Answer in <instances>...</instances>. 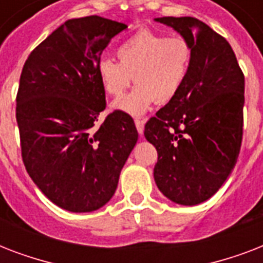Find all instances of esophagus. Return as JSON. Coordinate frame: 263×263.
<instances>
[{
	"label": "esophagus",
	"mask_w": 263,
	"mask_h": 263,
	"mask_svg": "<svg viewBox=\"0 0 263 263\" xmlns=\"http://www.w3.org/2000/svg\"><path fill=\"white\" fill-rule=\"evenodd\" d=\"M135 125H136V129L139 132V135H142L144 131V121L140 119H136L135 120Z\"/></svg>",
	"instance_id": "34e87169"
}]
</instances>
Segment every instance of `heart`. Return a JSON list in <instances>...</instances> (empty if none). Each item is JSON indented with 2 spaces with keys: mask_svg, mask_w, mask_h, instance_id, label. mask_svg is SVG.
<instances>
[{
  "mask_svg": "<svg viewBox=\"0 0 263 263\" xmlns=\"http://www.w3.org/2000/svg\"><path fill=\"white\" fill-rule=\"evenodd\" d=\"M191 46L183 36H165L157 31H136L117 49L120 61L99 60L97 73L105 92L120 97L135 80L136 87L116 101L113 107L140 116L158 101L166 103L179 94L187 78Z\"/></svg>",
  "mask_w": 263,
  "mask_h": 263,
  "instance_id": "obj_1",
  "label": "heart"
}]
</instances>
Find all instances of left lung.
<instances>
[{
  "instance_id": "1",
  "label": "left lung",
  "mask_w": 263,
  "mask_h": 263,
  "mask_svg": "<svg viewBox=\"0 0 263 263\" xmlns=\"http://www.w3.org/2000/svg\"><path fill=\"white\" fill-rule=\"evenodd\" d=\"M187 39L191 61L179 94L157 111L144 136L157 148L154 180L169 200L195 206L235 168L243 136L245 76L227 39L195 17H158Z\"/></svg>"
}]
</instances>
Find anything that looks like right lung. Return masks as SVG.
<instances>
[{
  "mask_svg": "<svg viewBox=\"0 0 263 263\" xmlns=\"http://www.w3.org/2000/svg\"><path fill=\"white\" fill-rule=\"evenodd\" d=\"M127 27L101 16L69 18L23 67L16 98L23 162L43 195L68 212L105 206L138 142L135 123L124 111L97 127L106 105L97 67Z\"/></svg>",
  "mask_w": 263,
  "mask_h": 263,
  "instance_id": "right-lung-1",
  "label": "right lung"
}]
</instances>
